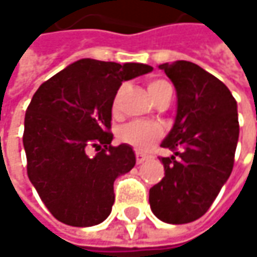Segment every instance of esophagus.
Returning <instances> with one entry per match:
<instances>
[{"label": "esophagus", "instance_id": "esophagus-1", "mask_svg": "<svg viewBox=\"0 0 257 257\" xmlns=\"http://www.w3.org/2000/svg\"><path fill=\"white\" fill-rule=\"evenodd\" d=\"M135 158H137V164H138V165H140V164H143L144 161H147V159H149V156H147V155H143V153H140V152L135 155Z\"/></svg>", "mask_w": 257, "mask_h": 257}]
</instances>
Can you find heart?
Here are the masks:
<instances>
[{"label":"heart","mask_w":257,"mask_h":257,"mask_svg":"<svg viewBox=\"0 0 257 257\" xmlns=\"http://www.w3.org/2000/svg\"><path fill=\"white\" fill-rule=\"evenodd\" d=\"M167 87H171V86L165 80H153L147 84V90H149L152 99ZM117 102H119V98L114 99L113 108L117 107ZM161 135H162V129L159 125L152 123V122H143V120L129 122L126 125H123L117 132V138L122 143L134 147L138 152L149 150L161 138Z\"/></svg>","instance_id":"heart-1"}]
</instances>
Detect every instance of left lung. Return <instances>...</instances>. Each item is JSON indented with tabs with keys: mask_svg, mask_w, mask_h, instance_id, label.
<instances>
[{
	"mask_svg": "<svg viewBox=\"0 0 257 257\" xmlns=\"http://www.w3.org/2000/svg\"><path fill=\"white\" fill-rule=\"evenodd\" d=\"M177 93V113L162 147L165 177L149 192L153 214L171 225L207 213L228 181L239 135L236 101L213 74L189 61L161 64Z\"/></svg>",
	"mask_w": 257,
	"mask_h": 257,
	"instance_id": "obj_1",
	"label": "left lung"
}]
</instances>
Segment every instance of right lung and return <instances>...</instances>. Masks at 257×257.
<instances>
[{
    "instance_id": "right-lung-1",
    "label": "right lung",
    "mask_w": 257,
    "mask_h": 257,
    "mask_svg": "<svg viewBox=\"0 0 257 257\" xmlns=\"http://www.w3.org/2000/svg\"><path fill=\"white\" fill-rule=\"evenodd\" d=\"M152 70L84 58L34 93L24 131L28 177L59 222L86 228L110 216L114 180L135 165L131 146H111L113 101L123 81ZM92 147L98 153L89 157Z\"/></svg>"
}]
</instances>
